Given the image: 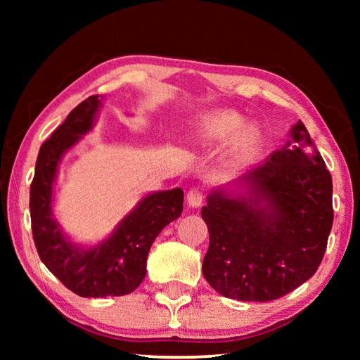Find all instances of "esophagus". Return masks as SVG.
I'll use <instances>...</instances> for the list:
<instances>
[{
    "label": "esophagus",
    "instance_id": "esophagus-1",
    "mask_svg": "<svg viewBox=\"0 0 360 360\" xmlns=\"http://www.w3.org/2000/svg\"><path fill=\"white\" fill-rule=\"evenodd\" d=\"M187 205L191 208H200L203 205V192L198 188H191L187 193Z\"/></svg>",
    "mask_w": 360,
    "mask_h": 360
}]
</instances>
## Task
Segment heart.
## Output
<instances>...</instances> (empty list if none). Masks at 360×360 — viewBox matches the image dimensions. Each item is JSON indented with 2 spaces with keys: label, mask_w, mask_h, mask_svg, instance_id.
I'll use <instances>...</instances> for the list:
<instances>
[{
  "label": "heart",
  "mask_w": 360,
  "mask_h": 360,
  "mask_svg": "<svg viewBox=\"0 0 360 360\" xmlns=\"http://www.w3.org/2000/svg\"><path fill=\"white\" fill-rule=\"evenodd\" d=\"M191 133L193 143L202 148H217L230 141L225 160L233 167L251 162L262 146L259 130L249 127L245 115L233 109H212L195 115Z\"/></svg>",
  "instance_id": "b5f03b06"
}]
</instances>
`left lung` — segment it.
Listing matches in <instances>:
<instances>
[{
  "instance_id": "8db88e82",
  "label": "left lung",
  "mask_w": 360,
  "mask_h": 360,
  "mask_svg": "<svg viewBox=\"0 0 360 360\" xmlns=\"http://www.w3.org/2000/svg\"><path fill=\"white\" fill-rule=\"evenodd\" d=\"M262 167L214 188L202 208L203 276L219 294L270 302L311 278L333 224L332 176L298 120Z\"/></svg>"
}]
</instances>
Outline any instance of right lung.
Returning <instances> with one entry per match:
<instances>
[{"label":"right lung","mask_w":360,"mask_h":360,"mask_svg":"<svg viewBox=\"0 0 360 360\" xmlns=\"http://www.w3.org/2000/svg\"><path fill=\"white\" fill-rule=\"evenodd\" d=\"M101 96L77 105L41 146L30 187V214L36 249L49 271L81 297H119L135 290L146 276L152 243L182 212L184 192L176 187L146 195L95 246L76 245L53 217L52 197L63 155L94 129Z\"/></svg>","instance_id":"obj_1"}]
</instances>
